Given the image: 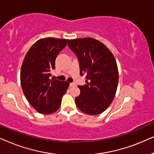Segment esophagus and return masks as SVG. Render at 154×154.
<instances>
[{
	"instance_id": "obj_1",
	"label": "esophagus",
	"mask_w": 154,
	"mask_h": 154,
	"mask_svg": "<svg viewBox=\"0 0 154 154\" xmlns=\"http://www.w3.org/2000/svg\"><path fill=\"white\" fill-rule=\"evenodd\" d=\"M70 86H71V87H73V86H75V83H70Z\"/></svg>"
}]
</instances>
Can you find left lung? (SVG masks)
I'll use <instances>...</instances> for the list:
<instances>
[{
  "label": "left lung",
  "mask_w": 154,
  "mask_h": 154,
  "mask_svg": "<svg viewBox=\"0 0 154 154\" xmlns=\"http://www.w3.org/2000/svg\"><path fill=\"white\" fill-rule=\"evenodd\" d=\"M70 49L80 62L85 85H79L81 94L75 97L79 110L88 115L104 112L113 102L119 83V70L111 50L98 40L86 37L69 40Z\"/></svg>",
  "instance_id": "left-lung-1"
}]
</instances>
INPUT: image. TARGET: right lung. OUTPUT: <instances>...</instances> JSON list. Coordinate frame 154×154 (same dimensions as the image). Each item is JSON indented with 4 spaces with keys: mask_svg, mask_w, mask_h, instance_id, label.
I'll return each instance as SVG.
<instances>
[{
    "mask_svg": "<svg viewBox=\"0 0 154 154\" xmlns=\"http://www.w3.org/2000/svg\"><path fill=\"white\" fill-rule=\"evenodd\" d=\"M68 41L50 37L39 39L23 60L20 72L23 92L31 106L42 114H50L60 109L62 96L69 86L66 81L50 79L56 57Z\"/></svg>",
    "mask_w": 154,
    "mask_h": 154,
    "instance_id": "1",
    "label": "right lung"
}]
</instances>
